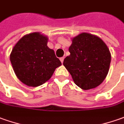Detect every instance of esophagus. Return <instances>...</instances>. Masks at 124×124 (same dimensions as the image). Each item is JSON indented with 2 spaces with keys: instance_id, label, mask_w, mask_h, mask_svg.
<instances>
[{
  "instance_id": "34e87169",
  "label": "esophagus",
  "mask_w": 124,
  "mask_h": 124,
  "mask_svg": "<svg viewBox=\"0 0 124 124\" xmlns=\"http://www.w3.org/2000/svg\"><path fill=\"white\" fill-rule=\"evenodd\" d=\"M64 57H62V58H60V61H61L62 63H63V62H64Z\"/></svg>"
}]
</instances>
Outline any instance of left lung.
Returning a JSON list of instances; mask_svg holds the SVG:
<instances>
[{
  "mask_svg": "<svg viewBox=\"0 0 124 124\" xmlns=\"http://www.w3.org/2000/svg\"><path fill=\"white\" fill-rule=\"evenodd\" d=\"M70 54L63 64L75 83L84 90L101 85L107 75L111 55L104 41L96 35L82 32L72 39Z\"/></svg>",
  "mask_w": 124,
  "mask_h": 124,
  "instance_id": "1",
  "label": "left lung"
}]
</instances>
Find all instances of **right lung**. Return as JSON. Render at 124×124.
Returning <instances> with one entry per match:
<instances>
[{"label":"right lung","mask_w":124,"mask_h":124,"mask_svg":"<svg viewBox=\"0 0 124 124\" xmlns=\"http://www.w3.org/2000/svg\"><path fill=\"white\" fill-rule=\"evenodd\" d=\"M47 37L40 32L28 34L13 47L10 60L17 77L28 86L37 87L47 81L62 63L47 47Z\"/></svg>","instance_id":"obj_1"}]
</instances>
